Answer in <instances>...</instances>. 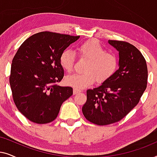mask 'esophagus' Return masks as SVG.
Returning a JSON list of instances; mask_svg holds the SVG:
<instances>
[{"label": "esophagus", "mask_w": 157, "mask_h": 157, "mask_svg": "<svg viewBox=\"0 0 157 157\" xmlns=\"http://www.w3.org/2000/svg\"><path fill=\"white\" fill-rule=\"evenodd\" d=\"M81 91V90L76 89V88H74V94H77L78 93H80Z\"/></svg>", "instance_id": "34e87169"}]
</instances>
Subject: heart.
Wrapping results in <instances>:
<instances>
[{
    "label": "heart",
    "mask_w": 157,
    "mask_h": 157,
    "mask_svg": "<svg viewBox=\"0 0 157 157\" xmlns=\"http://www.w3.org/2000/svg\"><path fill=\"white\" fill-rule=\"evenodd\" d=\"M81 58L89 60L85 68L84 74H74L66 76L65 82L70 86L83 89L91 85L97 80L98 82L107 80L114 74L118 68V59L114 55L106 53V50L98 40L91 39L81 45L78 48ZM60 63L64 71L69 73L75 63V53L66 49L60 56Z\"/></svg>",
    "instance_id": "heart-1"
}]
</instances>
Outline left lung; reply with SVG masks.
<instances>
[{
    "label": "left lung",
    "mask_w": 157,
    "mask_h": 157,
    "mask_svg": "<svg viewBox=\"0 0 157 157\" xmlns=\"http://www.w3.org/2000/svg\"><path fill=\"white\" fill-rule=\"evenodd\" d=\"M108 43L119 52V69L99 86L87 90L82 107L86 119L100 126L125 117L138 104L147 84V66L140 51L125 41Z\"/></svg>",
    "instance_id": "left-lung-1"
}]
</instances>
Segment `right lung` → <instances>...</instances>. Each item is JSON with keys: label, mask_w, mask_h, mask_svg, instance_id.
<instances>
[{"label": "right lung", "mask_w": 157, "mask_h": 157, "mask_svg": "<svg viewBox=\"0 0 157 157\" xmlns=\"http://www.w3.org/2000/svg\"><path fill=\"white\" fill-rule=\"evenodd\" d=\"M79 37L40 32L19 47L12 61L10 86L17 109L31 121H53L63 102L73 94L71 87L55 83L64 75L61 53Z\"/></svg>", "instance_id": "right-lung-1"}]
</instances>
